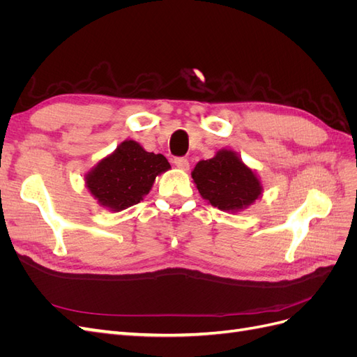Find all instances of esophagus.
Masks as SVG:
<instances>
[{
    "instance_id": "obj_1",
    "label": "esophagus",
    "mask_w": 357,
    "mask_h": 357,
    "mask_svg": "<svg viewBox=\"0 0 357 357\" xmlns=\"http://www.w3.org/2000/svg\"><path fill=\"white\" fill-rule=\"evenodd\" d=\"M174 164H176V167H178V168H181V169H188V168H189V160H188V158H183V156L174 158Z\"/></svg>"
}]
</instances>
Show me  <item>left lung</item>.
Wrapping results in <instances>:
<instances>
[{
	"label": "left lung",
	"instance_id": "8db88e82",
	"mask_svg": "<svg viewBox=\"0 0 357 357\" xmlns=\"http://www.w3.org/2000/svg\"><path fill=\"white\" fill-rule=\"evenodd\" d=\"M192 178L204 199L223 211H238L261 197L262 186L255 172L232 150L199 160Z\"/></svg>",
	"mask_w": 357,
	"mask_h": 357
}]
</instances>
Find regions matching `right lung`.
I'll return each instance as SVG.
<instances>
[{"label": "right lung", "instance_id": "right-lung-1", "mask_svg": "<svg viewBox=\"0 0 357 357\" xmlns=\"http://www.w3.org/2000/svg\"><path fill=\"white\" fill-rule=\"evenodd\" d=\"M169 168L164 155L149 153L128 139L86 176V186L104 207L121 211L138 204L152 189L158 174Z\"/></svg>", "mask_w": 357, "mask_h": 357}]
</instances>
